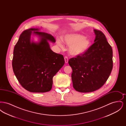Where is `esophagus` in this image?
I'll return each mask as SVG.
<instances>
[{
  "instance_id": "obj_1",
  "label": "esophagus",
  "mask_w": 126,
  "mask_h": 126,
  "mask_svg": "<svg viewBox=\"0 0 126 126\" xmlns=\"http://www.w3.org/2000/svg\"><path fill=\"white\" fill-rule=\"evenodd\" d=\"M64 59H65V63H67L68 62V57L67 56H65L64 57Z\"/></svg>"
}]
</instances>
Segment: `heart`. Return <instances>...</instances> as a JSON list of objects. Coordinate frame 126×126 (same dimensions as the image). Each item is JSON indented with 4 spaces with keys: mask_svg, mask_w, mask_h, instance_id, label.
Masks as SVG:
<instances>
[{
    "mask_svg": "<svg viewBox=\"0 0 126 126\" xmlns=\"http://www.w3.org/2000/svg\"><path fill=\"white\" fill-rule=\"evenodd\" d=\"M63 41L67 45L70 46L69 52L74 56L84 54L91 45V41L88 38L77 33L66 34L63 37ZM57 42L59 46H62L60 40H57Z\"/></svg>",
    "mask_w": 126,
    "mask_h": 126,
    "instance_id": "1",
    "label": "heart"
}]
</instances>
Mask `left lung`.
<instances>
[{
  "mask_svg": "<svg viewBox=\"0 0 126 126\" xmlns=\"http://www.w3.org/2000/svg\"><path fill=\"white\" fill-rule=\"evenodd\" d=\"M94 43L85 53L70 59L73 85L76 91L89 93L99 89L107 81L113 67L112 49L101 31L94 30Z\"/></svg>",
  "mask_w": 126,
  "mask_h": 126,
  "instance_id": "1",
  "label": "left lung"
}]
</instances>
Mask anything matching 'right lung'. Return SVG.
<instances>
[{
	"label": "right lung",
	"instance_id": "right-lung-1",
	"mask_svg": "<svg viewBox=\"0 0 126 126\" xmlns=\"http://www.w3.org/2000/svg\"><path fill=\"white\" fill-rule=\"evenodd\" d=\"M32 32L40 37L39 43L30 42ZM48 41L56 42L51 34L31 28L22 32L15 46L13 71L22 87L30 92L49 91L52 78L65 64L63 56L53 52Z\"/></svg>",
	"mask_w": 126,
	"mask_h": 126
}]
</instances>
